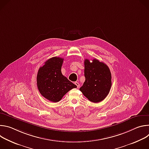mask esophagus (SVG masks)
<instances>
[{
	"mask_svg": "<svg viewBox=\"0 0 149 149\" xmlns=\"http://www.w3.org/2000/svg\"><path fill=\"white\" fill-rule=\"evenodd\" d=\"M75 84L76 86H77V88H79V86H80V84H79V82H75Z\"/></svg>",
	"mask_w": 149,
	"mask_h": 149,
	"instance_id": "1",
	"label": "esophagus"
}]
</instances>
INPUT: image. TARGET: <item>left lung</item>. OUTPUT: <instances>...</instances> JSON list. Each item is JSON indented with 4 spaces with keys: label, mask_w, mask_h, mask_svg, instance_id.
I'll return each instance as SVG.
<instances>
[{
    "label": "left lung",
    "mask_w": 149,
    "mask_h": 149,
    "mask_svg": "<svg viewBox=\"0 0 149 149\" xmlns=\"http://www.w3.org/2000/svg\"><path fill=\"white\" fill-rule=\"evenodd\" d=\"M86 81L79 88L90 101L99 102L109 94L111 87V74L109 67L97 59L84 61Z\"/></svg>",
    "instance_id": "left-lung-1"
}]
</instances>
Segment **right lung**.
I'll use <instances>...</instances> for the list:
<instances>
[{"label":"right lung","instance_id":"right-lung-1","mask_svg":"<svg viewBox=\"0 0 149 149\" xmlns=\"http://www.w3.org/2000/svg\"><path fill=\"white\" fill-rule=\"evenodd\" d=\"M63 59L52 57L48 59L38 70L37 86L40 94L46 99L56 102L70 90L77 88L61 72Z\"/></svg>","mask_w":149,"mask_h":149}]
</instances>
